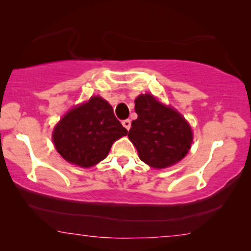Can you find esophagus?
Wrapping results in <instances>:
<instances>
[{"label": "esophagus", "mask_w": 251, "mask_h": 251, "mask_svg": "<svg viewBox=\"0 0 251 251\" xmlns=\"http://www.w3.org/2000/svg\"><path fill=\"white\" fill-rule=\"evenodd\" d=\"M122 126H125V128H126V130H129L130 126H131V121H130V120H123V121H122Z\"/></svg>", "instance_id": "obj_1"}]
</instances>
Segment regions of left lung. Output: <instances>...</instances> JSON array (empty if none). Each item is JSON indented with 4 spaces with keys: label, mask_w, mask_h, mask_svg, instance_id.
Masks as SVG:
<instances>
[{
    "label": "left lung",
    "mask_w": 251,
    "mask_h": 251,
    "mask_svg": "<svg viewBox=\"0 0 251 251\" xmlns=\"http://www.w3.org/2000/svg\"><path fill=\"white\" fill-rule=\"evenodd\" d=\"M135 111L138 118L132 121L128 137L140 160L162 169L186 155L193 136L190 125L179 113L149 94L137 97Z\"/></svg>",
    "instance_id": "left-lung-1"
}]
</instances>
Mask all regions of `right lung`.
<instances>
[{
	"label": "right lung",
	"instance_id": "1",
	"mask_svg": "<svg viewBox=\"0 0 251 251\" xmlns=\"http://www.w3.org/2000/svg\"><path fill=\"white\" fill-rule=\"evenodd\" d=\"M128 130L115 118L112 106L100 97L71 109L53 130L58 153L68 162L89 168L104 160L116 139Z\"/></svg>",
	"mask_w": 251,
	"mask_h": 251
}]
</instances>
